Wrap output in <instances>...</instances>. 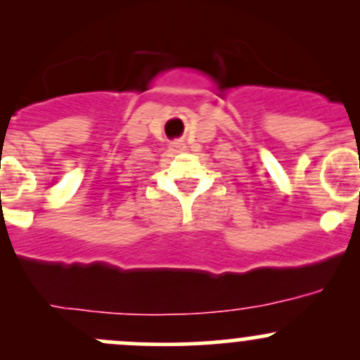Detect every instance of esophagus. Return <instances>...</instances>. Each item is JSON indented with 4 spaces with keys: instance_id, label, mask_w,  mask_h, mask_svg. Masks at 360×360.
<instances>
[{
    "instance_id": "34e87169",
    "label": "esophagus",
    "mask_w": 360,
    "mask_h": 360,
    "mask_svg": "<svg viewBox=\"0 0 360 360\" xmlns=\"http://www.w3.org/2000/svg\"><path fill=\"white\" fill-rule=\"evenodd\" d=\"M170 148H172V151H183L184 148H186V144H184L183 141H174V143L170 144Z\"/></svg>"
}]
</instances>
